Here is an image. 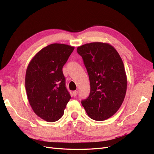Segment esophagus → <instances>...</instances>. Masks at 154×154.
Masks as SVG:
<instances>
[{
	"instance_id": "esophagus-1",
	"label": "esophagus",
	"mask_w": 154,
	"mask_h": 154,
	"mask_svg": "<svg viewBox=\"0 0 154 154\" xmlns=\"http://www.w3.org/2000/svg\"><path fill=\"white\" fill-rule=\"evenodd\" d=\"M77 94H78V91H76V90L73 91V96H76V95H77Z\"/></svg>"
}]
</instances>
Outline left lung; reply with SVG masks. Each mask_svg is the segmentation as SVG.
Listing matches in <instances>:
<instances>
[{"label":"left lung","instance_id":"1","mask_svg":"<svg viewBox=\"0 0 154 154\" xmlns=\"http://www.w3.org/2000/svg\"><path fill=\"white\" fill-rule=\"evenodd\" d=\"M88 73L90 93L82 105L91 119H108L124 101L127 77L123 62L117 50L108 43L91 42L77 49Z\"/></svg>","mask_w":154,"mask_h":154}]
</instances>
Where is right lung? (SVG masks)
Listing matches in <instances>:
<instances>
[{
    "label": "right lung",
    "instance_id": "1",
    "mask_svg": "<svg viewBox=\"0 0 154 154\" xmlns=\"http://www.w3.org/2000/svg\"><path fill=\"white\" fill-rule=\"evenodd\" d=\"M73 50V46L64 44H51L33 57L26 69L25 87L29 104L35 113L47 122L62 117L71 99L63 67Z\"/></svg>",
    "mask_w": 154,
    "mask_h": 154
}]
</instances>
